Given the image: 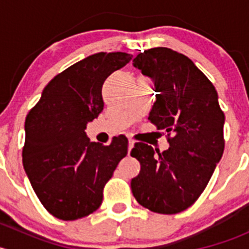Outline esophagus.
<instances>
[{
  "mask_svg": "<svg viewBox=\"0 0 249 249\" xmlns=\"http://www.w3.org/2000/svg\"><path fill=\"white\" fill-rule=\"evenodd\" d=\"M134 145H135V141L131 140V139H129V153H130V150H131L132 148H134Z\"/></svg>",
  "mask_w": 249,
  "mask_h": 249,
  "instance_id": "1",
  "label": "esophagus"
}]
</instances>
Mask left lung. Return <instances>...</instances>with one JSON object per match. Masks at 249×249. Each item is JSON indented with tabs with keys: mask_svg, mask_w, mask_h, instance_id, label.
Here are the masks:
<instances>
[{
	"mask_svg": "<svg viewBox=\"0 0 249 249\" xmlns=\"http://www.w3.org/2000/svg\"><path fill=\"white\" fill-rule=\"evenodd\" d=\"M132 62L157 91L148 119L172 134L169 149L158 155L150 145L135 144L131 157L141 171L131 179L132 194L152 212L175 214L199 199L222 159L224 113L215 88L185 55L158 47Z\"/></svg>",
	"mask_w": 249,
	"mask_h": 249,
	"instance_id": "left-lung-1",
	"label": "left lung"
}]
</instances>
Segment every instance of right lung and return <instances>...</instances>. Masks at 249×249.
<instances>
[{
	"label": "right lung",
	"mask_w": 249,
	"mask_h": 249,
	"mask_svg": "<svg viewBox=\"0 0 249 249\" xmlns=\"http://www.w3.org/2000/svg\"><path fill=\"white\" fill-rule=\"evenodd\" d=\"M132 59L97 53L55 76L25 120L22 165L39 201L62 220L89 215L101 206L104 188L127 154L123 135L109 145L90 142L87 124L104 109L106 78Z\"/></svg>",
	"instance_id": "add662e5"
}]
</instances>
